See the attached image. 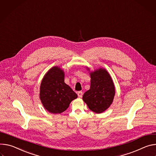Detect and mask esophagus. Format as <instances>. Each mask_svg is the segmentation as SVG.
<instances>
[{
	"mask_svg": "<svg viewBox=\"0 0 156 156\" xmlns=\"http://www.w3.org/2000/svg\"><path fill=\"white\" fill-rule=\"evenodd\" d=\"M77 95H78V97L79 98H82V95H83V92L82 91H79V92H78Z\"/></svg>",
	"mask_w": 156,
	"mask_h": 156,
	"instance_id": "1",
	"label": "esophagus"
}]
</instances>
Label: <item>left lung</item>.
Instances as JSON below:
<instances>
[{
	"instance_id": "8db88e82",
	"label": "left lung",
	"mask_w": 156,
	"mask_h": 156,
	"mask_svg": "<svg viewBox=\"0 0 156 156\" xmlns=\"http://www.w3.org/2000/svg\"><path fill=\"white\" fill-rule=\"evenodd\" d=\"M89 71V69L87 68ZM90 87L83 95L82 99L89 108L101 113L110 107L115 94V85L109 73L105 69L90 73Z\"/></svg>"
}]
</instances>
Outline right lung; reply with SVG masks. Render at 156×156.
<instances>
[{
    "label": "right lung",
    "mask_w": 156,
    "mask_h": 156,
    "mask_svg": "<svg viewBox=\"0 0 156 156\" xmlns=\"http://www.w3.org/2000/svg\"><path fill=\"white\" fill-rule=\"evenodd\" d=\"M77 95L64 82V73L55 66L44 75L40 85V98L49 113L59 114L66 110Z\"/></svg>",
    "instance_id": "obj_1"
}]
</instances>
